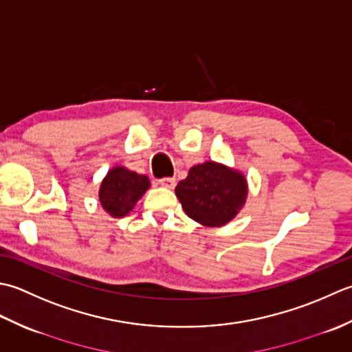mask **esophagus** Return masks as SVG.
<instances>
[{
    "label": "esophagus",
    "mask_w": 352,
    "mask_h": 352,
    "mask_svg": "<svg viewBox=\"0 0 352 352\" xmlns=\"http://www.w3.org/2000/svg\"><path fill=\"white\" fill-rule=\"evenodd\" d=\"M160 184H161L162 186H166V188H175L176 179H175V177H161V179H160Z\"/></svg>",
    "instance_id": "34e87169"
}]
</instances>
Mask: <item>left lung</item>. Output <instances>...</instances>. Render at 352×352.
<instances>
[{
  "instance_id": "1",
  "label": "left lung",
  "mask_w": 352,
  "mask_h": 352,
  "mask_svg": "<svg viewBox=\"0 0 352 352\" xmlns=\"http://www.w3.org/2000/svg\"><path fill=\"white\" fill-rule=\"evenodd\" d=\"M175 191L186 216L206 226L226 225L248 196L243 175L216 162L192 167Z\"/></svg>"
}]
</instances>
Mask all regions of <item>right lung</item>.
<instances>
[{
  "label": "right lung",
  "instance_id": "right-lung-1",
  "mask_svg": "<svg viewBox=\"0 0 352 352\" xmlns=\"http://www.w3.org/2000/svg\"><path fill=\"white\" fill-rule=\"evenodd\" d=\"M150 186L148 177L123 167L112 168L100 186V202L113 217H123Z\"/></svg>",
  "mask_w": 352,
  "mask_h": 352
}]
</instances>
